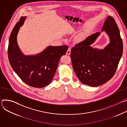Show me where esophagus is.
Here are the masks:
<instances>
[{"mask_svg": "<svg viewBox=\"0 0 127 127\" xmlns=\"http://www.w3.org/2000/svg\"><path fill=\"white\" fill-rule=\"evenodd\" d=\"M70 53H71V48L70 47H69L68 50L66 52V54H67V55H70Z\"/></svg>", "mask_w": 127, "mask_h": 127, "instance_id": "34e87169", "label": "esophagus"}]
</instances>
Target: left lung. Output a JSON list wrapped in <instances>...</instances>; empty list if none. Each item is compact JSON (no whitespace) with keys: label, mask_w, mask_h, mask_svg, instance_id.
I'll use <instances>...</instances> for the list:
<instances>
[{"label":"left lung","mask_w":127,"mask_h":127,"mask_svg":"<svg viewBox=\"0 0 127 127\" xmlns=\"http://www.w3.org/2000/svg\"><path fill=\"white\" fill-rule=\"evenodd\" d=\"M101 31H104L110 39V44L104 49L90 46L100 34L97 32L71 50L70 57L76 75L82 83L93 87L102 85L113 77L123 55L122 39L113 17L108 16Z\"/></svg>","instance_id":"1"}]
</instances>
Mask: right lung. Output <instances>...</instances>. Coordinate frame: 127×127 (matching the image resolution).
Segmentation results:
<instances>
[{
    "label": "right lung",
    "mask_w": 127,
    "mask_h": 127,
    "mask_svg": "<svg viewBox=\"0 0 127 127\" xmlns=\"http://www.w3.org/2000/svg\"><path fill=\"white\" fill-rule=\"evenodd\" d=\"M26 18L21 17L11 32L8 47V60L14 72L25 83L33 87L42 88L51 82L59 61L68 47L51 46L38 55H24L18 46L17 35Z\"/></svg>",
    "instance_id": "1"
}]
</instances>
